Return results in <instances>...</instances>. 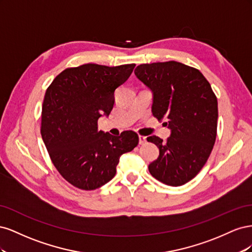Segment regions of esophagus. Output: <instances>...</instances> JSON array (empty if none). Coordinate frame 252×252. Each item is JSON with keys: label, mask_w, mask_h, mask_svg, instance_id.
Listing matches in <instances>:
<instances>
[{"label": "esophagus", "mask_w": 252, "mask_h": 252, "mask_svg": "<svg viewBox=\"0 0 252 252\" xmlns=\"http://www.w3.org/2000/svg\"><path fill=\"white\" fill-rule=\"evenodd\" d=\"M145 143H146V136L139 135V144L140 145H144Z\"/></svg>", "instance_id": "1"}]
</instances>
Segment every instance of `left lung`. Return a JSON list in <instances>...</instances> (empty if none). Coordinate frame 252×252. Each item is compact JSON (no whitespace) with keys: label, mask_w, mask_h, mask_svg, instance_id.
I'll use <instances>...</instances> for the list:
<instances>
[{"label":"left lung","mask_w":252,"mask_h":252,"mask_svg":"<svg viewBox=\"0 0 252 252\" xmlns=\"http://www.w3.org/2000/svg\"><path fill=\"white\" fill-rule=\"evenodd\" d=\"M134 74L152 91V114L171 130L166 142L147 138L159 150L149 172L166 185H184L201 171L215 145L217 96L200 70L175 61L139 65Z\"/></svg>","instance_id":"8db88e82"}]
</instances>
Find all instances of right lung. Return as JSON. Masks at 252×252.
Masks as SVG:
<instances>
[{"instance_id": "1", "label": "right lung", "mask_w": 252, "mask_h": 252, "mask_svg": "<svg viewBox=\"0 0 252 252\" xmlns=\"http://www.w3.org/2000/svg\"><path fill=\"white\" fill-rule=\"evenodd\" d=\"M135 64L108 67L84 64L67 68L52 81L42 107L41 134L60 174L71 185L94 190L117 172L120 157L138 146L139 136L97 130L109 116L116 89L130 77Z\"/></svg>"}]
</instances>
